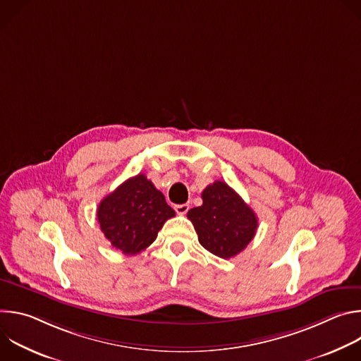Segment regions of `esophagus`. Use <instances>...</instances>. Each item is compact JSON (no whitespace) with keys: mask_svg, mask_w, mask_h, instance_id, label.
I'll list each match as a JSON object with an SVG mask.
<instances>
[{"mask_svg":"<svg viewBox=\"0 0 361 361\" xmlns=\"http://www.w3.org/2000/svg\"><path fill=\"white\" fill-rule=\"evenodd\" d=\"M174 210L177 214L184 216L190 210V205L188 204H177V205H174Z\"/></svg>","mask_w":361,"mask_h":361,"instance_id":"34e87169","label":"esophagus"}]
</instances>
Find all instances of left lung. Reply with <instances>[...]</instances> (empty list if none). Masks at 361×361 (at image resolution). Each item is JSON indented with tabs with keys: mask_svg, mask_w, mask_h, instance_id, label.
Segmentation results:
<instances>
[{
	"mask_svg": "<svg viewBox=\"0 0 361 361\" xmlns=\"http://www.w3.org/2000/svg\"><path fill=\"white\" fill-rule=\"evenodd\" d=\"M202 204L187 213L200 244L221 259L241 252L259 227L255 213L224 181L204 188Z\"/></svg>",
	"mask_w": 361,
	"mask_h": 361,
	"instance_id": "obj_1",
	"label": "left lung"
}]
</instances>
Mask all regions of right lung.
Instances as JSON below:
<instances>
[{"label":"right lung","mask_w":361,"mask_h":361,"mask_svg":"<svg viewBox=\"0 0 361 361\" xmlns=\"http://www.w3.org/2000/svg\"><path fill=\"white\" fill-rule=\"evenodd\" d=\"M176 212L144 174L128 178L101 200L97 219L113 247L126 255L145 250Z\"/></svg>","instance_id":"1"}]
</instances>
